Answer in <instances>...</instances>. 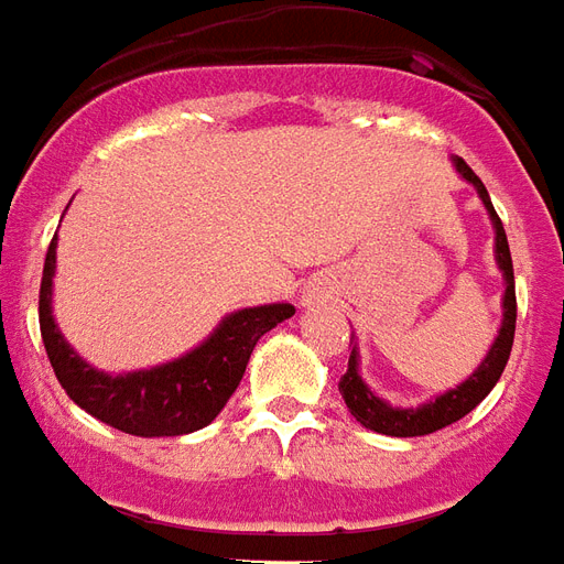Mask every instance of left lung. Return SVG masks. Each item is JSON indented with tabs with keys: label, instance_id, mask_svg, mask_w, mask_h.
Segmentation results:
<instances>
[{
	"label": "left lung",
	"instance_id": "1",
	"mask_svg": "<svg viewBox=\"0 0 564 564\" xmlns=\"http://www.w3.org/2000/svg\"><path fill=\"white\" fill-rule=\"evenodd\" d=\"M456 174L463 176L466 183L475 186L478 197L484 200V209L492 221V231H496V264L505 279V294H501V327L492 339L490 351L480 360V367L459 381L456 388L438 393L435 400L421 402L414 409H400V405H390L381 397H376L369 384L360 378V351L357 343L351 345V357H348V372L339 378V393H343L348 412L355 414L360 426H367L372 433L381 435H397V438H414V435H430L435 430H445L459 417H466L475 405L487 400V393L496 388V381L505 372V364L511 357L513 345V327H517V294H513V264H511V249H508V237L501 228V219L492 209V200L487 195V188L478 180V174L468 167L463 159H454ZM355 339V336H351Z\"/></svg>",
	"mask_w": 564,
	"mask_h": 564
}]
</instances>
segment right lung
<instances>
[{"label":"right lung","mask_w":564,"mask_h":564,"mask_svg":"<svg viewBox=\"0 0 564 564\" xmlns=\"http://www.w3.org/2000/svg\"><path fill=\"white\" fill-rule=\"evenodd\" d=\"M53 273H56V237H53L39 294L41 339L63 390L84 412L141 438L186 435L204 430L231 400L240 384L252 348L267 330L294 315L291 303H267L225 315L207 339L183 357L152 369L110 376L86 364L65 343L53 318Z\"/></svg>","instance_id":"add662e5"}]
</instances>
